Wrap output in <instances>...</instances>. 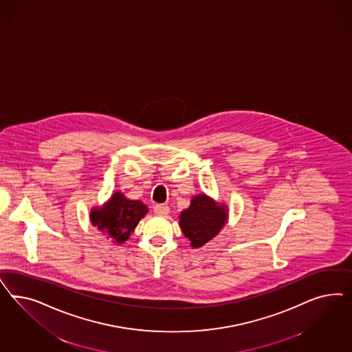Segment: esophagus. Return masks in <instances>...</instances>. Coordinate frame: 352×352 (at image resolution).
<instances>
[{
  "instance_id": "1",
  "label": "esophagus",
  "mask_w": 352,
  "mask_h": 352,
  "mask_svg": "<svg viewBox=\"0 0 352 352\" xmlns=\"http://www.w3.org/2000/svg\"><path fill=\"white\" fill-rule=\"evenodd\" d=\"M153 210L157 215H166L169 213V206L164 205V204H157V205L153 206Z\"/></svg>"
}]
</instances>
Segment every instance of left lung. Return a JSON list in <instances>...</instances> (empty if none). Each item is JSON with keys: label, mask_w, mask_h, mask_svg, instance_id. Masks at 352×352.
<instances>
[{"label": "left lung", "mask_w": 352, "mask_h": 352, "mask_svg": "<svg viewBox=\"0 0 352 352\" xmlns=\"http://www.w3.org/2000/svg\"><path fill=\"white\" fill-rule=\"evenodd\" d=\"M227 222V208L224 204L214 201L206 195H197L191 205L179 217L183 234L191 241L193 248H200L219 234Z\"/></svg>", "instance_id": "1"}]
</instances>
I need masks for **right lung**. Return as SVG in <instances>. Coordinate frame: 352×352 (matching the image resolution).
I'll use <instances>...</instances> for the list:
<instances>
[{
    "label": "right lung",
    "instance_id": "1",
    "mask_svg": "<svg viewBox=\"0 0 352 352\" xmlns=\"http://www.w3.org/2000/svg\"><path fill=\"white\" fill-rule=\"evenodd\" d=\"M147 213L148 209L142 201L129 200L118 191L103 206L91 210L90 219L99 231L107 234V239L122 244Z\"/></svg>",
    "mask_w": 352,
    "mask_h": 352
}]
</instances>
